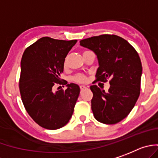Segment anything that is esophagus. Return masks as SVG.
I'll list each match as a JSON object with an SVG mask.
<instances>
[{
	"mask_svg": "<svg viewBox=\"0 0 158 158\" xmlns=\"http://www.w3.org/2000/svg\"><path fill=\"white\" fill-rule=\"evenodd\" d=\"M86 86H80V89L81 90H82V89H86Z\"/></svg>",
	"mask_w": 158,
	"mask_h": 158,
	"instance_id": "obj_1",
	"label": "esophagus"
}]
</instances>
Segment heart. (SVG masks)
I'll return each mask as SVG.
<instances>
[{"instance_id":"b5f03b06","label":"heart","mask_w":158,"mask_h":158,"mask_svg":"<svg viewBox=\"0 0 158 158\" xmlns=\"http://www.w3.org/2000/svg\"><path fill=\"white\" fill-rule=\"evenodd\" d=\"M64 67L65 69L67 68L66 60H64ZM73 80L76 82H79V83H84V82H86L87 79H86V77L84 75H77V76H76L74 77Z\"/></svg>"}]
</instances>
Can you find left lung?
Masks as SVG:
<instances>
[{
	"label": "left lung",
	"instance_id": "8db88e82",
	"mask_svg": "<svg viewBox=\"0 0 158 158\" xmlns=\"http://www.w3.org/2000/svg\"><path fill=\"white\" fill-rule=\"evenodd\" d=\"M80 45L93 51L98 60L96 81H109L108 91L97 85L91 109L95 119L106 124L123 120L134 108L139 94L143 72L141 60L131 45L114 35H102L80 41Z\"/></svg>",
	"mask_w": 158,
	"mask_h": 158
}]
</instances>
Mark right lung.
<instances>
[{
  "instance_id": "obj_1",
  "label": "right lung",
  "mask_w": 158,
  "mask_h": 158,
  "mask_svg": "<svg viewBox=\"0 0 158 158\" xmlns=\"http://www.w3.org/2000/svg\"><path fill=\"white\" fill-rule=\"evenodd\" d=\"M77 40L43 37L24 51L21 60L19 91L27 112L39 126L56 130L69 123L80 92L75 83L61 82L64 62ZM67 89L55 91V84Z\"/></svg>"
}]
</instances>
